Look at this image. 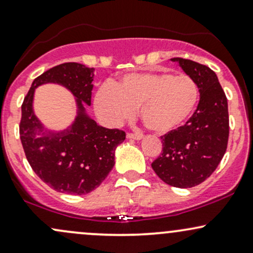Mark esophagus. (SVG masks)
<instances>
[{
  "label": "esophagus",
  "instance_id": "obj_1",
  "mask_svg": "<svg viewBox=\"0 0 253 253\" xmlns=\"http://www.w3.org/2000/svg\"><path fill=\"white\" fill-rule=\"evenodd\" d=\"M126 137L132 138V140H141L143 137V135L140 134V132H127Z\"/></svg>",
  "mask_w": 253,
  "mask_h": 253
}]
</instances>
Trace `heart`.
<instances>
[{
    "label": "heart",
    "mask_w": 253,
    "mask_h": 253,
    "mask_svg": "<svg viewBox=\"0 0 253 253\" xmlns=\"http://www.w3.org/2000/svg\"><path fill=\"white\" fill-rule=\"evenodd\" d=\"M199 99L197 83L188 75L136 72L121 82L104 85L95 96L97 113L108 123H119L140 108L141 121L148 129L165 134L191 117Z\"/></svg>",
    "instance_id": "heart-1"
}]
</instances>
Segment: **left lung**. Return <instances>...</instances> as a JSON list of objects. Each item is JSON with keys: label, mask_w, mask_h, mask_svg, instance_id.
I'll list each match as a JSON object with an SVG mask.
<instances>
[{"label": "left lung", "mask_w": 253, "mask_h": 253, "mask_svg": "<svg viewBox=\"0 0 253 253\" xmlns=\"http://www.w3.org/2000/svg\"><path fill=\"white\" fill-rule=\"evenodd\" d=\"M199 88L197 110L186 124L163 135V152L152 163L160 180L177 188L198 186L218 167L227 151L229 116L225 94L210 67L172 58Z\"/></svg>", "instance_id": "obj_1"}]
</instances>
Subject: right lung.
Returning <instances> with one entry per match:
<instances>
[{
    "label": "right lung",
    "instance_id": "1",
    "mask_svg": "<svg viewBox=\"0 0 253 253\" xmlns=\"http://www.w3.org/2000/svg\"><path fill=\"white\" fill-rule=\"evenodd\" d=\"M94 69L78 62L54 66L35 78L21 105L19 126L21 145L32 170L50 188L82 195L94 191L115 165V149L126 132L97 126L86 116L83 104L90 106ZM66 86L78 99L79 115L69 129L44 132L32 110L34 89L41 84Z\"/></svg>",
    "mask_w": 253,
    "mask_h": 253
}]
</instances>
